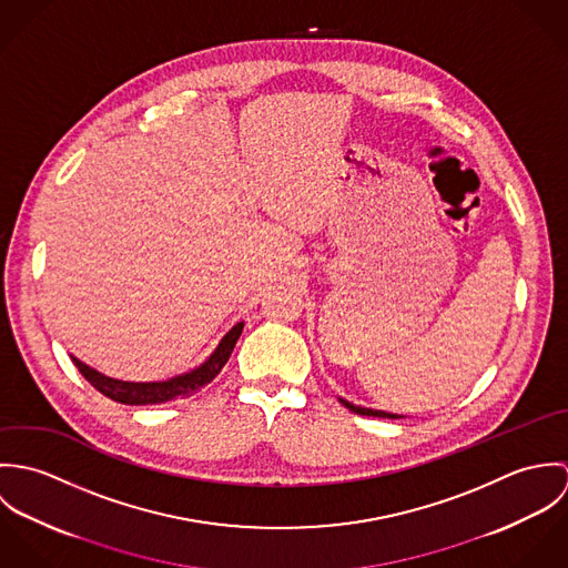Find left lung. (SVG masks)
I'll list each match as a JSON object with an SVG mask.
<instances>
[{
    "instance_id": "8db88e82",
    "label": "left lung",
    "mask_w": 568,
    "mask_h": 568,
    "mask_svg": "<svg viewBox=\"0 0 568 568\" xmlns=\"http://www.w3.org/2000/svg\"><path fill=\"white\" fill-rule=\"evenodd\" d=\"M338 403L343 406H347L352 413L356 415H367V417H389V419H403L405 415H398V413H387V410H378V408H367V406L352 405L343 398H338Z\"/></svg>"
}]
</instances>
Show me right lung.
Listing matches in <instances>:
<instances>
[{"instance_id":"1","label":"right lung","mask_w":568,"mask_h":568,"mask_svg":"<svg viewBox=\"0 0 568 568\" xmlns=\"http://www.w3.org/2000/svg\"><path fill=\"white\" fill-rule=\"evenodd\" d=\"M244 322L234 325L216 345V349L194 369L172 376L168 381H155V383H133V381H118L111 376L100 374L98 369L89 367L87 363H82L81 358H77L72 354L74 365L79 367L84 381H89L102 396L120 403V405H162L174 398H187L192 394H196L201 387H205L207 383H212L221 369L225 367V363L232 356V349L236 345V341L243 334Z\"/></svg>"}]
</instances>
